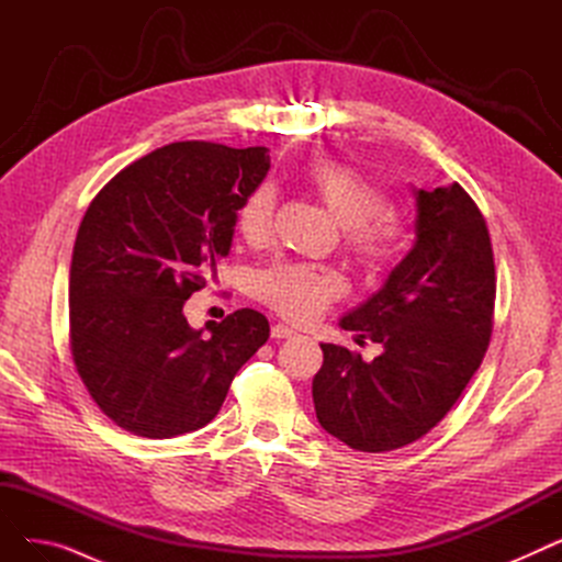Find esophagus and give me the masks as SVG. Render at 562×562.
Segmentation results:
<instances>
[{"label": "esophagus", "instance_id": "34e87169", "mask_svg": "<svg viewBox=\"0 0 562 562\" xmlns=\"http://www.w3.org/2000/svg\"><path fill=\"white\" fill-rule=\"evenodd\" d=\"M299 333L293 330V328H289V326H284V323H276V326L271 328V337L273 339H289V337H296Z\"/></svg>", "mask_w": 562, "mask_h": 562}]
</instances>
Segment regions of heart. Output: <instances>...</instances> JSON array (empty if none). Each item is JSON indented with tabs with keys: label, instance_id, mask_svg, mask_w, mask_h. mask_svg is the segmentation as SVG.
<instances>
[{
	"label": "heart",
	"instance_id": "b5f03b06",
	"mask_svg": "<svg viewBox=\"0 0 562 562\" xmlns=\"http://www.w3.org/2000/svg\"><path fill=\"white\" fill-rule=\"evenodd\" d=\"M307 187L316 193L330 216L348 229V248L371 269L390 263L401 248V227L385 214L387 198L364 175L335 161L307 168ZM276 191L269 184L255 187L236 212L241 236L259 246L271 234ZM255 296L291 321H310L326 310L337 293L333 276L305 263H276L261 271L252 284Z\"/></svg>",
	"mask_w": 562,
	"mask_h": 562
}]
</instances>
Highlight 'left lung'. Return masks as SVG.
<instances>
[{
	"label": "left lung",
	"mask_w": 562,
	"mask_h": 562,
	"mask_svg": "<svg viewBox=\"0 0 562 562\" xmlns=\"http://www.w3.org/2000/svg\"><path fill=\"white\" fill-rule=\"evenodd\" d=\"M415 246L382 286L339 318L382 346L360 352L321 344L312 380L318 424L356 451L382 453L435 428L483 362L492 335L494 255L483 214L453 182L412 187Z\"/></svg>",
	"instance_id": "obj_1"
}]
</instances>
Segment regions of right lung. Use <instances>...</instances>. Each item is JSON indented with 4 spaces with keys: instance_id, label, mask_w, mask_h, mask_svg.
<instances>
[{
    "instance_id": "right-lung-1",
    "label": "right lung",
    "mask_w": 562,
    "mask_h": 562,
    "mask_svg": "<svg viewBox=\"0 0 562 562\" xmlns=\"http://www.w3.org/2000/svg\"><path fill=\"white\" fill-rule=\"evenodd\" d=\"M269 168L266 147L170 143L117 172L86 210L70 263V346L113 424L150 439L206 426L269 339V321L250 307L200 330L184 316Z\"/></svg>"
}]
</instances>
